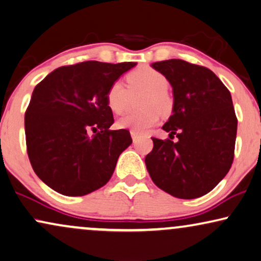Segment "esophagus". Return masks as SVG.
<instances>
[{"label":"esophagus","instance_id":"esophagus-1","mask_svg":"<svg viewBox=\"0 0 261 261\" xmlns=\"http://www.w3.org/2000/svg\"><path fill=\"white\" fill-rule=\"evenodd\" d=\"M130 134H131L132 141H134V142H136V141H137V139H138V137H139V135L137 134V132H135V131H131V132H130Z\"/></svg>","mask_w":261,"mask_h":261}]
</instances>
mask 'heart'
<instances>
[{"mask_svg":"<svg viewBox=\"0 0 261 261\" xmlns=\"http://www.w3.org/2000/svg\"><path fill=\"white\" fill-rule=\"evenodd\" d=\"M127 89L120 80H116L106 93L109 108L112 112L122 113L126 108L130 93L144 92L141 98V108L118 119L117 126L143 134L159 123L160 112L167 115L172 109V99L168 93V79L162 73L151 67H138L126 76Z\"/></svg>","mask_w":261,"mask_h":261,"instance_id":"b5f03b06","label":"heart"}]
</instances>
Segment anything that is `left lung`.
<instances>
[{
    "label": "left lung",
    "mask_w": 261,
    "mask_h": 261,
    "mask_svg": "<svg viewBox=\"0 0 261 261\" xmlns=\"http://www.w3.org/2000/svg\"><path fill=\"white\" fill-rule=\"evenodd\" d=\"M151 67L170 83L174 104L162 126L170 139L152 138L146 169L153 183L172 196H203L233 163L238 119L232 97L221 80L202 66L170 59L153 62ZM174 135L175 142L171 141Z\"/></svg>",
    "instance_id": "obj_1"
}]
</instances>
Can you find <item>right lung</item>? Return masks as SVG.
I'll return each mask as SVG.
<instances>
[{"mask_svg":"<svg viewBox=\"0 0 261 261\" xmlns=\"http://www.w3.org/2000/svg\"><path fill=\"white\" fill-rule=\"evenodd\" d=\"M136 65L80 62L54 69L35 86L24 115L25 143L35 174L49 188L84 196L111 178L132 139L125 129L110 130L115 120L106 93Z\"/></svg>","mask_w":261,"mask_h":261,"instance_id":"add662e5","label":"right lung"}]
</instances>
